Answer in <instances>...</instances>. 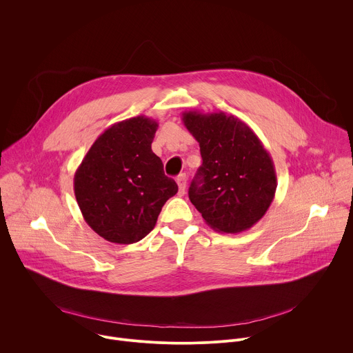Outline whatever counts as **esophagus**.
<instances>
[{
  "instance_id": "obj_1",
  "label": "esophagus",
  "mask_w": 353,
  "mask_h": 353,
  "mask_svg": "<svg viewBox=\"0 0 353 353\" xmlns=\"http://www.w3.org/2000/svg\"><path fill=\"white\" fill-rule=\"evenodd\" d=\"M177 185H179V192L180 194H184L185 192V187H187V176L184 173H181L179 177H177Z\"/></svg>"
}]
</instances>
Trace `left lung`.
Instances as JSON below:
<instances>
[{
  "label": "left lung",
  "mask_w": 353,
  "mask_h": 353,
  "mask_svg": "<svg viewBox=\"0 0 353 353\" xmlns=\"http://www.w3.org/2000/svg\"><path fill=\"white\" fill-rule=\"evenodd\" d=\"M183 123L199 143L203 165L188 196L205 223L221 233L253 228L276 191L272 158L244 121L223 112H184Z\"/></svg>",
  "instance_id": "left-lung-1"
}]
</instances>
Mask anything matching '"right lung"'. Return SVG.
<instances>
[{
  "instance_id": "obj_1",
  "label": "right lung",
  "mask_w": 353,
  "mask_h": 353,
  "mask_svg": "<svg viewBox=\"0 0 353 353\" xmlns=\"http://www.w3.org/2000/svg\"><path fill=\"white\" fill-rule=\"evenodd\" d=\"M158 123L137 116L113 124L93 142L74 176L85 222L108 241L132 244L157 225L179 187L152 152Z\"/></svg>"
}]
</instances>
